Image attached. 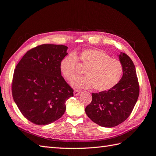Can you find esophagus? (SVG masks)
<instances>
[{
    "instance_id": "34e87169",
    "label": "esophagus",
    "mask_w": 156,
    "mask_h": 156,
    "mask_svg": "<svg viewBox=\"0 0 156 156\" xmlns=\"http://www.w3.org/2000/svg\"><path fill=\"white\" fill-rule=\"evenodd\" d=\"M80 93H81V90H75L73 92L74 96H78Z\"/></svg>"
}]
</instances>
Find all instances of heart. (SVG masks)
<instances>
[{"label": "heart", "instance_id": "obj_1", "mask_svg": "<svg viewBox=\"0 0 156 156\" xmlns=\"http://www.w3.org/2000/svg\"><path fill=\"white\" fill-rule=\"evenodd\" d=\"M78 60L86 69V77L78 78L73 83L75 88H92L105 92L114 88L120 81L123 66L120 60L99 49H86L80 53L78 58L72 53L60 61V69L65 79L72 82L81 72L77 69Z\"/></svg>", "mask_w": 156, "mask_h": 156}]
</instances>
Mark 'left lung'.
<instances>
[{"label":"left lung","mask_w":156,"mask_h":156,"mask_svg":"<svg viewBox=\"0 0 156 156\" xmlns=\"http://www.w3.org/2000/svg\"><path fill=\"white\" fill-rule=\"evenodd\" d=\"M119 59L123 66L120 82L110 90L92 93V100L85 108L90 120L102 127H115L124 122L139 98V84L133 61L122 53Z\"/></svg>","instance_id":"left-lung-1"}]
</instances>
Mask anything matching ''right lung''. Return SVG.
Wrapping results in <instances>:
<instances>
[{
  "instance_id": "right-lung-1",
  "label": "right lung",
  "mask_w": 156,
  "mask_h": 156,
  "mask_svg": "<svg viewBox=\"0 0 156 156\" xmlns=\"http://www.w3.org/2000/svg\"><path fill=\"white\" fill-rule=\"evenodd\" d=\"M68 47L43 44L28 51L17 64L13 75V100L26 119L37 125L59 119L73 90L61 75L60 61Z\"/></svg>"
}]
</instances>
